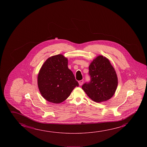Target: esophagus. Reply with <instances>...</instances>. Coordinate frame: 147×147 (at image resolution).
<instances>
[{
	"label": "esophagus",
	"mask_w": 147,
	"mask_h": 147,
	"mask_svg": "<svg viewBox=\"0 0 147 147\" xmlns=\"http://www.w3.org/2000/svg\"><path fill=\"white\" fill-rule=\"evenodd\" d=\"M78 83H79L80 86H82V84H83V83H84V80H80V81H78Z\"/></svg>",
	"instance_id": "1"
}]
</instances>
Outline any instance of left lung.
Listing matches in <instances>:
<instances>
[{"label":"left lung","instance_id":"8db88e82","mask_svg":"<svg viewBox=\"0 0 147 147\" xmlns=\"http://www.w3.org/2000/svg\"><path fill=\"white\" fill-rule=\"evenodd\" d=\"M91 81L82 86L89 98L96 102L107 101L115 93L118 78L110 60L99 55L92 60L89 67Z\"/></svg>","mask_w":147,"mask_h":147}]
</instances>
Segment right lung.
I'll return each mask as SVG.
<instances>
[{
	"label": "right lung",
	"mask_w": 147,
	"mask_h": 147,
	"mask_svg": "<svg viewBox=\"0 0 147 147\" xmlns=\"http://www.w3.org/2000/svg\"><path fill=\"white\" fill-rule=\"evenodd\" d=\"M67 63V58L58 54L48 58L42 65L38 74L37 84L46 100L54 104L61 103L78 86Z\"/></svg>",
	"instance_id": "add662e5"
}]
</instances>
